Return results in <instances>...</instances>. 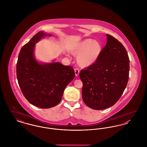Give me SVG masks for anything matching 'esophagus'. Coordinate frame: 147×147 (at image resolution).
Returning a JSON list of instances; mask_svg holds the SVG:
<instances>
[{
	"instance_id": "34e87169",
	"label": "esophagus",
	"mask_w": 147,
	"mask_h": 147,
	"mask_svg": "<svg viewBox=\"0 0 147 147\" xmlns=\"http://www.w3.org/2000/svg\"><path fill=\"white\" fill-rule=\"evenodd\" d=\"M74 71H75V74H76V76H78L79 74V71L80 70L78 69V68H76L74 69Z\"/></svg>"
}]
</instances>
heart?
<instances>
[{
  "instance_id": "1",
  "label": "heart",
  "mask_w": 147,
  "mask_h": 147,
  "mask_svg": "<svg viewBox=\"0 0 147 147\" xmlns=\"http://www.w3.org/2000/svg\"><path fill=\"white\" fill-rule=\"evenodd\" d=\"M101 51V44L89 38L79 42L72 51V53L78 56V63L81 67H88L97 61Z\"/></svg>"
}]
</instances>
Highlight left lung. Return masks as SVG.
Wrapping results in <instances>:
<instances>
[{"instance_id": "obj_1", "label": "left lung", "mask_w": 147, "mask_h": 147, "mask_svg": "<svg viewBox=\"0 0 147 147\" xmlns=\"http://www.w3.org/2000/svg\"><path fill=\"white\" fill-rule=\"evenodd\" d=\"M107 43L97 61L79 73L83 82L84 103L101 110L115 105L126 88L129 78V59L123 45L107 34Z\"/></svg>"}]
</instances>
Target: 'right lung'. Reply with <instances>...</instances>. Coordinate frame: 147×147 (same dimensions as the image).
Returning <instances> with one entry per match:
<instances>
[{"label":"right lung","instance_id":"right-lung-1","mask_svg":"<svg viewBox=\"0 0 147 147\" xmlns=\"http://www.w3.org/2000/svg\"><path fill=\"white\" fill-rule=\"evenodd\" d=\"M47 35L43 31L34 35L22 47L16 64L17 79L24 96L30 104L41 109L58 105L65 88L75 77L69 65L58 62L40 64L35 60V43Z\"/></svg>","mask_w":147,"mask_h":147}]
</instances>
